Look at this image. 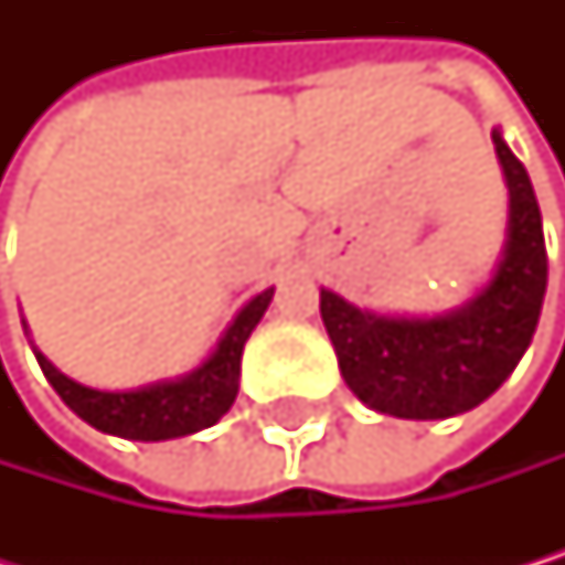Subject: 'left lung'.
Segmentation results:
<instances>
[{"instance_id": "1", "label": "left lung", "mask_w": 565, "mask_h": 565, "mask_svg": "<svg viewBox=\"0 0 565 565\" xmlns=\"http://www.w3.org/2000/svg\"><path fill=\"white\" fill-rule=\"evenodd\" d=\"M509 185L505 247L488 285L440 315H383L321 288L345 386L376 414L447 420L484 403L525 355L546 298V236L525 166L491 131Z\"/></svg>"}]
</instances>
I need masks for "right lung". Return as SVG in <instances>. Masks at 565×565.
<instances>
[{"mask_svg": "<svg viewBox=\"0 0 565 565\" xmlns=\"http://www.w3.org/2000/svg\"><path fill=\"white\" fill-rule=\"evenodd\" d=\"M274 298V288L254 295L236 318L226 324L216 349L175 380H159L138 390H94L77 380H71L33 345V355L43 369L50 386L60 393L81 420L97 427L100 434H115L125 440H172L189 437L213 427L236 399L241 390V355L264 318L267 305Z\"/></svg>", "mask_w": 565, "mask_h": 565, "instance_id": "right-lung-1", "label": "right lung"}]
</instances>
